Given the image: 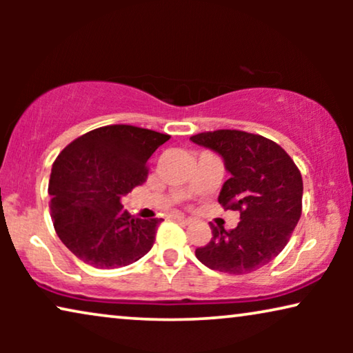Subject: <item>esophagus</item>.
Returning a JSON list of instances; mask_svg holds the SVG:
<instances>
[{
  "mask_svg": "<svg viewBox=\"0 0 353 353\" xmlns=\"http://www.w3.org/2000/svg\"><path fill=\"white\" fill-rule=\"evenodd\" d=\"M173 219H175L176 221H180V223H185V225L191 223V219H186V216H183V215H173Z\"/></svg>",
  "mask_w": 353,
  "mask_h": 353,
  "instance_id": "34e87169",
  "label": "esophagus"
}]
</instances>
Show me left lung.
I'll return each instance as SVG.
<instances>
[{
    "mask_svg": "<svg viewBox=\"0 0 353 353\" xmlns=\"http://www.w3.org/2000/svg\"><path fill=\"white\" fill-rule=\"evenodd\" d=\"M191 141L223 159L231 176L221 186L219 202L241 215L230 231L212 225V239L196 249V257L216 272H255L286 248L301 219V172L279 144L260 134L216 130L197 133Z\"/></svg>",
    "mask_w": 353,
    "mask_h": 353,
    "instance_id": "1",
    "label": "left lung"
}]
</instances>
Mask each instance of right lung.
<instances>
[{
  "instance_id": "add662e5",
  "label": "right lung",
  "mask_w": 353,
  "mask_h": 353,
  "mask_svg": "<svg viewBox=\"0 0 353 353\" xmlns=\"http://www.w3.org/2000/svg\"><path fill=\"white\" fill-rule=\"evenodd\" d=\"M170 137L133 125H108L62 149L51 168V220L81 262L119 268L151 250L162 219L130 215L120 199L146 181L148 159Z\"/></svg>"
}]
</instances>
